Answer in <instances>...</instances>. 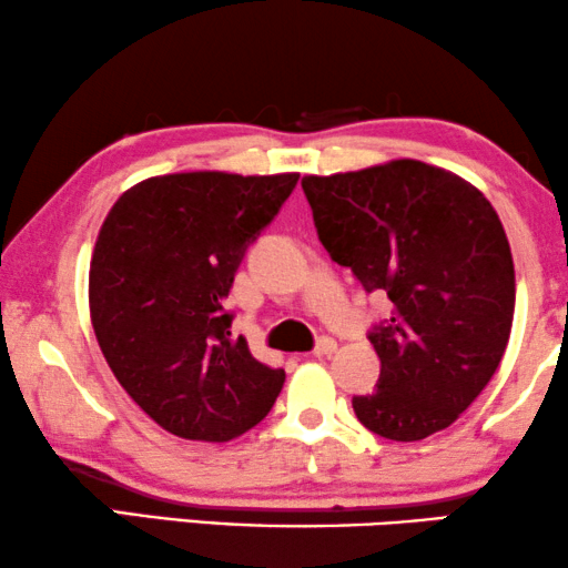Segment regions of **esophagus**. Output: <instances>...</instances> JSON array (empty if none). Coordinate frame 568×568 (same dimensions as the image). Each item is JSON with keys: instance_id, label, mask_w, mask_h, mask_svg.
<instances>
[{"instance_id": "obj_1", "label": "esophagus", "mask_w": 568, "mask_h": 568, "mask_svg": "<svg viewBox=\"0 0 568 568\" xmlns=\"http://www.w3.org/2000/svg\"><path fill=\"white\" fill-rule=\"evenodd\" d=\"M334 353H337V342H334L332 337H322L316 342L314 357H332Z\"/></svg>"}]
</instances>
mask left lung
I'll return each mask as SVG.
<instances>
[{"instance_id": "8db88e82", "label": "left lung", "mask_w": 568, "mask_h": 568, "mask_svg": "<svg viewBox=\"0 0 568 568\" xmlns=\"http://www.w3.org/2000/svg\"><path fill=\"white\" fill-rule=\"evenodd\" d=\"M301 187L329 257L394 303L367 334L381 378L353 398L357 419L396 443L450 427L513 329L515 265L497 211L458 174L414 159L308 174Z\"/></svg>"}]
</instances>
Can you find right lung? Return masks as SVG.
Wrapping results in <instances>:
<instances>
[{"label": "right lung", "mask_w": 568, "mask_h": 568, "mask_svg": "<svg viewBox=\"0 0 568 568\" xmlns=\"http://www.w3.org/2000/svg\"><path fill=\"white\" fill-rule=\"evenodd\" d=\"M295 185L298 174L182 172L110 207L90 265L92 326L118 383L166 433L226 443L273 409L285 371L231 339L223 301Z\"/></svg>", "instance_id": "right-lung-1"}]
</instances>
